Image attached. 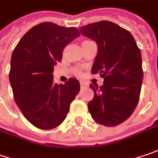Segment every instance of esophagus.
Instances as JSON below:
<instances>
[{"label":"esophagus","mask_w":158,"mask_h":158,"mask_svg":"<svg viewBox=\"0 0 158 158\" xmlns=\"http://www.w3.org/2000/svg\"><path fill=\"white\" fill-rule=\"evenodd\" d=\"M80 85H81V87H84V86H85L86 84L83 83V82H81V83H80Z\"/></svg>","instance_id":"esophagus-1"}]
</instances>
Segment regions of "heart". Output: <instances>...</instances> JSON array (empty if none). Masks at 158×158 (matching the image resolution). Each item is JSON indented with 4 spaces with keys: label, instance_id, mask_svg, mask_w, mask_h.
<instances>
[{
    "label": "heart",
    "instance_id": "heart-1",
    "mask_svg": "<svg viewBox=\"0 0 158 158\" xmlns=\"http://www.w3.org/2000/svg\"><path fill=\"white\" fill-rule=\"evenodd\" d=\"M84 42H88V41H83V43H84ZM73 73L75 74V75H77V76H79V75H81V70L79 69V68H75L74 70H73Z\"/></svg>",
    "mask_w": 158,
    "mask_h": 158
}]
</instances>
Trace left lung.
Returning a JSON list of instances; mask_svg holds the SVG:
<instances>
[{
	"label": "left lung",
	"mask_w": 158,
	"mask_h": 158,
	"mask_svg": "<svg viewBox=\"0 0 158 158\" xmlns=\"http://www.w3.org/2000/svg\"><path fill=\"white\" fill-rule=\"evenodd\" d=\"M96 42L98 54L91 73L104 78L103 85L91 84L94 98L88 103L93 120L115 126L127 120L137 106L143 80L141 53L129 31L110 21L79 28Z\"/></svg>",
	"instance_id": "left-lung-1"
}]
</instances>
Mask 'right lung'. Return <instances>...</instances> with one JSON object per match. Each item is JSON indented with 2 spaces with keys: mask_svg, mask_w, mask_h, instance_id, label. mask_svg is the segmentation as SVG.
Instances as JSON below:
<instances>
[{
  "mask_svg": "<svg viewBox=\"0 0 158 158\" xmlns=\"http://www.w3.org/2000/svg\"><path fill=\"white\" fill-rule=\"evenodd\" d=\"M80 36L76 27L44 22L32 27L14 49L10 82L14 99L29 122L42 130L58 127L80 91L79 81L53 83L54 66L67 44Z\"/></svg>",
  "mask_w": 158,
  "mask_h": 158,
  "instance_id": "add662e5",
  "label": "right lung"
}]
</instances>
